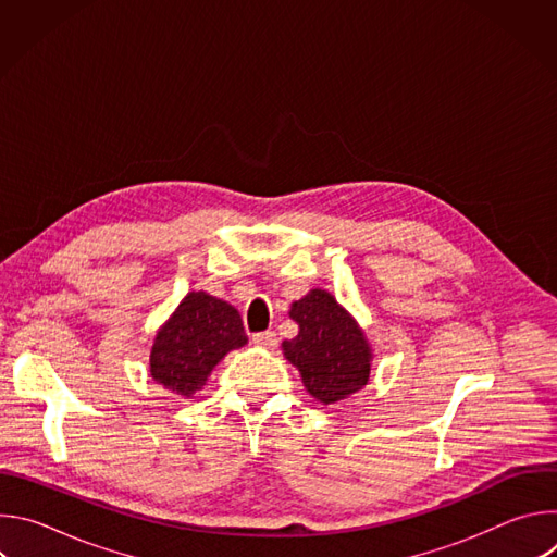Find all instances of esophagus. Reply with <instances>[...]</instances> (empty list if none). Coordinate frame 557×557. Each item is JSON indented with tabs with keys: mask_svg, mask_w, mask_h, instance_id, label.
Instances as JSON below:
<instances>
[{
	"mask_svg": "<svg viewBox=\"0 0 557 557\" xmlns=\"http://www.w3.org/2000/svg\"><path fill=\"white\" fill-rule=\"evenodd\" d=\"M253 344L256 346H262V348H269L273 350L277 346V335L273 331H264V333H256L253 335Z\"/></svg>",
	"mask_w": 557,
	"mask_h": 557,
	"instance_id": "1",
	"label": "esophagus"
}]
</instances>
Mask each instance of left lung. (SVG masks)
Masks as SVG:
<instances>
[{
	"label": "left lung",
	"mask_w": 557,
	"mask_h": 557,
	"mask_svg": "<svg viewBox=\"0 0 557 557\" xmlns=\"http://www.w3.org/2000/svg\"><path fill=\"white\" fill-rule=\"evenodd\" d=\"M297 337L282 342L284 357L299 370L306 392L324 406L363 389L372 370V346L355 317L324 288L290 304Z\"/></svg>",
	"instance_id": "1"
}]
</instances>
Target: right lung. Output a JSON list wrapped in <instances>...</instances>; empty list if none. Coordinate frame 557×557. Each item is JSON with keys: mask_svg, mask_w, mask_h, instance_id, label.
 I'll return each mask as SVG.
<instances>
[{"mask_svg": "<svg viewBox=\"0 0 557 557\" xmlns=\"http://www.w3.org/2000/svg\"><path fill=\"white\" fill-rule=\"evenodd\" d=\"M247 342L240 312L224 299L191 290L156 331L149 352L151 379L178 399H191L224 355Z\"/></svg>", "mask_w": 557, "mask_h": 557, "instance_id": "right-lung-1", "label": "right lung"}]
</instances>
